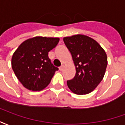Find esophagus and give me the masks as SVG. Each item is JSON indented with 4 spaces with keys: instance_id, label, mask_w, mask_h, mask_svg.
Masks as SVG:
<instances>
[{
    "instance_id": "obj_1",
    "label": "esophagus",
    "mask_w": 125,
    "mask_h": 125,
    "mask_svg": "<svg viewBox=\"0 0 125 125\" xmlns=\"http://www.w3.org/2000/svg\"><path fill=\"white\" fill-rule=\"evenodd\" d=\"M63 68H64V67H63V65H61V66H60V68H59V69H60V71H62L63 70Z\"/></svg>"
}]
</instances>
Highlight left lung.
Instances as JSON below:
<instances>
[{"instance_id": "8db88e82", "label": "left lung", "mask_w": 125, "mask_h": 125, "mask_svg": "<svg viewBox=\"0 0 125 125\" xmlns=\"http://www.w3.org/2000/svg\"><path fill=\"white\" fill-rule=\"evenodd\" d=\"M70 52L76 73L67 81L72 92L79 95L93 91L102 81L107 66V56L98 42L84 35H76L63 38Z\"/></svg>"}]
</instances>
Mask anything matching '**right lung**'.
<instances>
[{
  "label": "right lung",
  "mask_w": 125,
  "mask_h": 125,
  "mask_svg": "<svg viewBox=\"0 0 125 125\" xmlns=\"http://www.w3.org/2000/svg\"><path fill=\"white\" fill-rule=\"evenodd\" d=\"M57 37H35L26 40L13 53L12 68L23 86L32 91L44 89L58 70L48 57V53L57 45Z\"/></svg>",
  "instance_id": "add662e5"
}]
</instances>
